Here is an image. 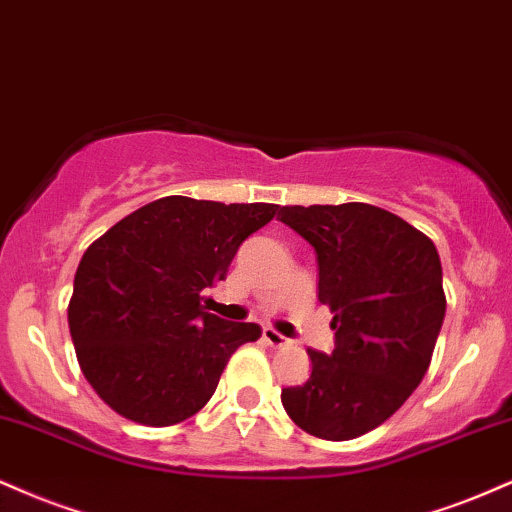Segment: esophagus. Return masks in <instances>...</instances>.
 I'll return each instance as SVG.
<instances>
[{"mask_svg": "<svg viewBox=\"0 0 512 512\" xmlns=\"http://www.w3.org/2000/svg\"><path fill=\"white\" fill-rule=\"evenodd\" d=\"M263 340H266L270 347H287V345H290V338H285V335H280L278 330H273V328H263Z\"/></svg>", "mask_w": 512, "mask_h": 512, "instance_id": "obj_1", "label": "esophagus"}]
</instances>
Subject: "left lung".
<instances>
[{"label": "left lung", "mask_w": 512, "mask_h": 512, "mask_svg": "<svg viewBox=\"0 0 512 512\" xmlns=\"http://www.w3.org/2000/svg\"><path fill=\"white\" fill-rule=\"evenodd\" d=\"M278 220L314 246L335 330L333 352L309 350V381L282 388V407L306 434L350 441L398 412L429 369L446 316L441 258L369 203L285 206Z\"/></svg>", "instance_id": "8db88e82"}]
</instances>
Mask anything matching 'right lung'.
<instances>
[{
  "label": "right lung",
  "mask_w": 512,
  "mask_h": 512,
  "mask_svg": "<svg viewBox=\"0 0 512 512\" xmlns=\"http://www.w3.org/2000/svg\"><path fill=\"white\" fill-rule=\"evenodd\" d=\"M273 203L165 196L134 210L78 263L69 330L90 386L114 412L146 426L189 419L256 323L203 311L246 237L273 220Z\"/></svg>",
  "instance_id": "obj_1"
}]
</instances>
